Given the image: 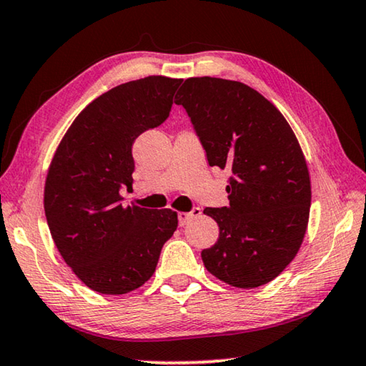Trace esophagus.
<instances>
[{
    "instance_id": "34e87169",
    "label": "esophagus",
    "mask_w": 366,
    "mask_h": 366,
    "mask_svg": "<svg viewBox=\"0 0 366 366\" xmlns=\"http://www.w3.org/2000/svg\"><path fill=\"white\" fill-rule=\"evenodd\" d=\"M198 214H202V209H200V207H194L190 209L189 213H177V221H179V226H185L189 222V219L190 218H194V216H198Z\"/></svg>"
}]
</instances>
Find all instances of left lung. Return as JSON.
Listing matches in <instances>:
<instances>
[{
	"instance_id": "left-lung-1",
	"label": "left lung",
	"mask_w": 366,
	"mask_h": 366,
	"mask_svg": "<svg viewBox=\"0 0 366 366\" xmlns=\"http://www.w3.org/2000/svg\"><path fill=\"white\" fill-rule=\"evenodd\" d=\"M209 166L227 168L229 207L205 208L219 239L202 250L205 268L234 287L280 276L307 231L312 189L292 129L257 90L235 80L190 77L176 95Z\"/></svg>"
}]
</instances>
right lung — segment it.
Instances as JSON below:
<instances>
[{
	"mask_svg": "<svg viewBox=\"0 0 366 366\" xmlns=\"http://www.w3.org/2000/svg\"><path fill=\"white\" fill-rule=\"evenodd\" d=\"M182 79L150 76L92 102L61 140L45 184V214L61 257L85 286L121 295L157 268L177 227L171 209L122 207L132 187V145L169 117Z\"/></svg>",
	"mask_w": 366,
	"mask_h": 366,
	"instance_id": "1",
	"label": "right lung"
}]
</instances>
